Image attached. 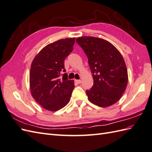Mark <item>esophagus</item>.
Masks as SVG:
<instances>
[{"label":"esophagus","instance_id":"esophagus-1","mask_svg":"<svg viewBox=\"0 0 152 152\" xmlns=\"http://www.w3.org/2000/svg\"><path fill=\"white\" fill-rule=\"evenodd\" d=\"M75 82L77 84H79L81 83V82H82V81H81V80H75Z\"/></svg>","mask_w":152,"mask_h":152}]
</instances>
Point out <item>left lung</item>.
<instances>
[{"label": "left lung", "mask_w": 152, "mask_h": 152, "mask_svg": "<svg viewBox=\"0 0 152 152\" xmlns=\"http://www.w3.org/2000/svg\"><path fill=\"white\" fill-rule=\"evenodd\" d=\"M76 42L88 57L94 85L86 90L91 102L108 107L117 102L128 83V71L122 55L112 44L94 37H81Z\"/></svg>", "instance_id": "left-lung-1"}]
</instances>
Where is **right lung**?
I'll use <instances>...</instances> for the list:
<instances>
[{"instance_id": "right-lung-1", "label": "right lung", "mask_w": 152, "mask_h": 152, "mask_svg": "<svg viewBox=\"0 0 152 152\" xmlns=\"http://www.w3.org/2000/svg\"><path fill=\"white\" fill-rule=\"evenodd\" d=\"M75 38L58 40L48 44L36 55L31 65L29 86L32 97L44 109L55 112L67 105L74 89L68 79L64 61L73 50Z\"/></svg>"}]
</instances>
